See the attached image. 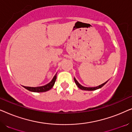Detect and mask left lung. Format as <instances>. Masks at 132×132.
<instances>
[{
  "mask_svg": "<svg viewBox=\"0 0 132 132\" xmlns=\"http://www.w3.org/2000/svg\"><path fill=\"white\" fill-rule=\"evenodd\" d=\"M74 80H75L76 84L77 85V86H78L79 88H80V89H81L82 90H86V91H94V90L99 89V88H102V86H103L104 85H105V84H106V83L108 82V81H107V82H106L105 83H104V84L100 85H99V86H96V87L87 88V87H84V86H83L79 84V83H78V82H77V81L76 80V79L75 78H74Z\"/></svg>",
  "mask_w": 132,
  "mask_h": 132,
  "instance_id": "1",
  "label": "left lung"
}]
</instances>
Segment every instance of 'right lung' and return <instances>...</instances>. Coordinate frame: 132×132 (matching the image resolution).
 <instances>
[{"instance_id":"right-lung-1","label":"right lung","mask_w":132,"mask_h":132,"mask_svg":"<svg viewBox=\"0 0 132 132\" xmlns=\"http://www.w3.org/2000/svg\"><path fill=\"white\" fill-rule=\"evenodd\" d=\"M56 79V75H55V76L52 79V80L49 84L46 85L44 86H38V87H28V86H24V88H26V89L32 92H35V93H42V92H46L48 91L53 87L54 84H55Z\"/></svg>"}]
</instances>
